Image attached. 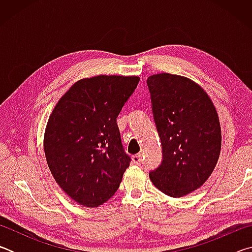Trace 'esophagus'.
Wrapping results in <instances>:
<instances>
[{"label":"esophagus","mask_w":252,"mask_h":252,"mask_svg":"<svg viewBox=\"0 0 252 252\" xmlns=\"http://www.w3.org/2000/svg\"><path fill=\"white\" fill-rule=\"evenodd\" d=\"M132 161H133V163L136 164V165H140L142 163V155H135L133 156V158H132Z\"/></svg>","instance_id":"esophagus-1"}]
</instances>
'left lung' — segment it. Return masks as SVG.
Instances as JSON below:
<instances>
[{"instance_id": "left-lung-1", "label": "left lung", "mask_w": 252, "mask_h": 252, "mask_svg": "<svg viewBox=\"0 0 252 252\" xmlns=\"http://www.w3.org/2000/svg\"><path fill=\"white\" fill-rule=\"evenodd\" d=\"M147 84L163 155L149 177L161 192L180 198L201 187L218 162V113L207 92L186 76L159 73Z\"/></svg>"}]
</instances>
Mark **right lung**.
Segmentation results:
<instances>
[{
    "instance_id": "obj_1",
    "label": "right lung",
    "mask_w": 252,
    "mask_h": 252,
    "mask_svg": "<svg viewBox=\"0 0 252 252\" xmlns=\"http://www.w3.org/2000/svg\"><path fill=\"white\" fill-rule=\"evenodd\" d=\"M139 81L123 75L82 79L51 113L43 143L46 162L61 189L81 206L108 201L130 165L117 118Z\"/></svg>"
}]
</instances>
